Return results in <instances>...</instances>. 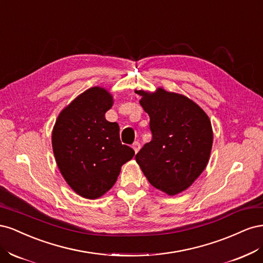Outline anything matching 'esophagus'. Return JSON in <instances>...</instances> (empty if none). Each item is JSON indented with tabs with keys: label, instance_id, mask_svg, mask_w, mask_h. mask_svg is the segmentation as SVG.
I'll use <instances>...</instances> for the list:
<instances>
[{
	"label": "esophagus",
	"instance_id": "obj_1",
	"mask_svg": "<svg viewBox=\"0 0 263 263\" xmlns=\"http://www.w3.org/2000/svg\"><path fill=\"white\" fill-rule=\"evenodd\" d=\"M133 149H134V151L135 153H138L139 151V149H140V142L139 141H135L134 144H133Z\"/></svg>",
	"mask_w": 263,
	"mask_h": 263
}]
</instances>
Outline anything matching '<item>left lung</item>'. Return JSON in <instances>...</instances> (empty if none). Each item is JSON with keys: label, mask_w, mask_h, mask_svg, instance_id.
<instances>
[{"label": "left lung", "mask_w": 263, "mask_h": 263, "mask_svg": "<svg viewBox=\"0 0 263 263\" xmlns=\"http://www.w3.org/2000/svg\"><path fill=\"white\" fill-rule=\"evenodd\" d=\"M137 94L150 117L153 139L140 149L136 161L151 185L168 195L181 193L208 165L213 145L210 118L184 95L161 87Z\"/></svg>", "instance_id": "obj_1"}]
</instances>
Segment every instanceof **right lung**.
I'll return each mask as SVG.
<instances>
[{
  "label": "right lung",
  "mask_w": 263,
  "mask_h": 263,
  "mask_svg": "<svg viewBox=\"0 0 263 263\" xmlns=\"http://www.w3.org/2000/svg\"><path fill=\"white\" fill-rule=\"evenodd\" d=\"M113 98L91 87L61 110L52 130V149L58 168L70 187L95 200L112 187L133 148L119 139V126L105 119Z\"/></svg>",
  "instance_id": "obj_1"
}]
</instances>
